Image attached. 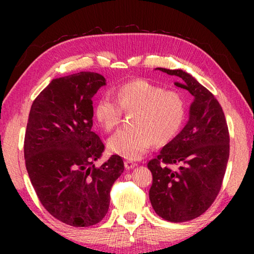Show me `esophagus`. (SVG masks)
Segmentation results:
<instances>
[{"label":"esophagus","instance_id":"obj_1","mask_svg":"<svg viewBox=\"0 0 254 254\" xmlns=\"http://www.w3.org/2000/svg\"><path fill=\"white\" fill-rule=\"evenodd\" d=\"M124 166H126V169H132V168H134V167L136 166V163L133 162V161L127 160L126 162H124Z\"/></svg>","mask_w":254,"mask_h":254}]
</instances>
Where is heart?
<instances>
[{"label": "heart", "mask_w": 254, "mask_h": 254, "mask_svg": "<svg viewBox=\"0 0 254 254\" xmlns=\"http://www.w3.org/2000/svg\"><path fill=\"white\" fill-rule=\"evenodd\" d=\"M117 101L104 96L94 107L96 121L105 131L113 130L122 119L123 111L133 112L131 127L121 128L107 141L112 152L128 160H135L152 143L165 145L178 134L186 117V104L177 91L142 78L119 86Z\"/></svg>", "instance_id": "obj_1"}]
</instances>
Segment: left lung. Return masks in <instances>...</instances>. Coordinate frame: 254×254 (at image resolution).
<instances>
[{
	"label": "left lung",
	"instance_id": "8db88e82",
	"mask_svg": "<svg viewBox=\"0 0 254 254\" xmlns=\"http://www.w3.org/2000/svg\"><path fill=\"white\" fill-rule=\"evenodd\" d=\"M179 77L175 85L194 96L186 126L148 162L151 205L163 220L182 223L200 216L221 190L230 156V134L216 98L182 69L157 68Z\"/></svg>",
	"mask_w": 254,
	"mask_h": 254
}]
</instances>
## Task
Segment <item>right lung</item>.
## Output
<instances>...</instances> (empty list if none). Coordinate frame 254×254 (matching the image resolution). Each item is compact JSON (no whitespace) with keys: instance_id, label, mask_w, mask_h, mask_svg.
<instances>
[{"instance_id":"add662e5","label":"right lung","mask_w":254,"mask_h":254,"mask_svg":"<svg viewBox=\"0 0 254 254\" xmlns=\"http://www.w3.org/2000/svg\"><path fill=\"white\" fill-rule=\"evenodd\" d=\"M106 80L92 71L60 77L33 101L24 136L29 178L44 207L65 224L86 227L101 222L110 191L124 170L113 154L101 167L104 143L93 131L92 98Z\"/></svg>"}]
</instances>
